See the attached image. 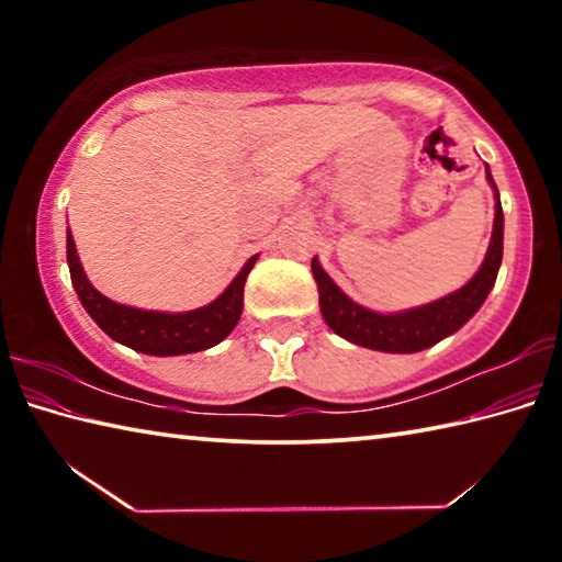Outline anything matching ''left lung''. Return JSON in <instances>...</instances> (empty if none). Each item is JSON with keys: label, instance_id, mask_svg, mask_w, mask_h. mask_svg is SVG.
Listing matches in <instances>:
<instances>
[{"label": "left lung", "instance_id": "left-lung-1", "mask_svg": "<svg viewBox=\"0 0 562 562\" xmlns=\"http://www.w3.org/2000/svg\"><path fill=\"white\" fill-rule=\"evenodd\" d=\"M486 178L493 188V195H496V217H493V233L486 260H483L479 272L461 290L446 294L441 300L424 304V307L382 315V312L367 310L355 300H349L337 288L335 280L322 270L319 260L312 258V274H315L319 290V310L329 329H335L339 337L349 339L351 345L376 351H392V355H412V351L429 349L436 341L459 331L481 310V304L486 302L488 292L496 284L503 260V207L488 166Z\"/></svg>", "mask_w": 562, "mask_h": 562}]
</instances>
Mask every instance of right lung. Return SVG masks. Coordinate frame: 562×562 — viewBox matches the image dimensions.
Masks as SVG:
<instances>
[{
  "label": "right lung",
  "instance_id": "add662e5",
  "mask_svg": "<svg viewBox=\"0 0 562 562\" xmlns=\"http://www.w3.org/2000/svg\"><path fill=\"white\" fill-rule=\"evenodd\" d=\"M255 260H258V255H252L221 297L205 304V307L190 312H154L119 304L93 288L81 268L79 255H76L71 233L66 235V262H69L71 284L89 317L111 339L154 357H178L190 355V351H203L231 335L243 315V290Z\"/></svg>",
  "mask_w": 562,
  "mask_h": 562
}]
</instances>
